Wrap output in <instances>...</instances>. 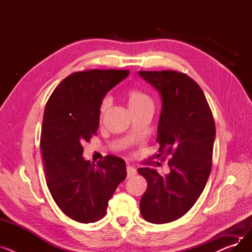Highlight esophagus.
<instances>
[{"label": "esophagus", "instance_id": "1", "mask_svg": "<svg viewBox=\"0 0 252 252\" xmlns=\"http://www.w3.org/2000/svg\"><path fill=\"white\" fill-rule=\"evenodd\" d=\"M126 173H127V178L134 177L137 174V169L133 166H126Z\"/></svg>", "mask_w": 252, "mask_h": 252}]
</instances>
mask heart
I'll list each match as a JSON object with an SVG mask.
<instances>
[{
	"mask_svg": "<svg viewBox=\"0 0 252 252\" xmlns=\"http://www.w3.org/2000/svg\"><path fill=\"white\" fill-rule=\"evenodd\" d=\"M126 101H127V105L131 111V113H134L136 111L142 110L147 106H153L151 99L146 95L144 94L143 92L139 91V90H129L126 93ZM111 105V101L108 97H106L102 100L101 105H100V117L103 118L104 115L106 114V112L108 111L109 107Z\"/></svg>",
	"mask_w": 252,
	"mask_h": 252,
	"instance_id": "1",
	"label": "heart"
}]
</instances>
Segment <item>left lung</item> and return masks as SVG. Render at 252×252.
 <instances>
[{
	"label": "left lung",
	"mask_w": 252,
	"mask_h": 252,
	"mask_svg": "<svg viewBox=\"0 0 252 252\" xmlns=\"http://www.w3.org/2000/svg\"><path fill=\"white\" fill-rule=\"evenodd\" d=\"M162 98L157 128V158L168 160L169 174L141 167L147 181L141 215L152 223L174 221L201 195L213 165L216 125L204 93L188 74L177 70L139 71Z\"/></svg>",
	"instance_id": "obj_1"
}]
</instances>
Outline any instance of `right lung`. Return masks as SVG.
I'll return each instance as SVG.
<instances>
[{
    "label": "right lung",
    "instance_id": "obj_1",
    "mask_svg": "<svg viewBox=\"0 0 252 252\" xmlns=\"http://www.w3.org/2000/svg\"><path fill=\"white\" fill-rule=\"evenodd\" d=\"M129 71L91 69L65 77L53 91L44 112L41 151L47 186L58 207L78 222H95L126 178L121 157L105 156L97 165L85 160L83 143L97 135L106 93Z\"/></svg>",
    "mask_w": 252,
    "mask_h": 252
}]
</instances>
